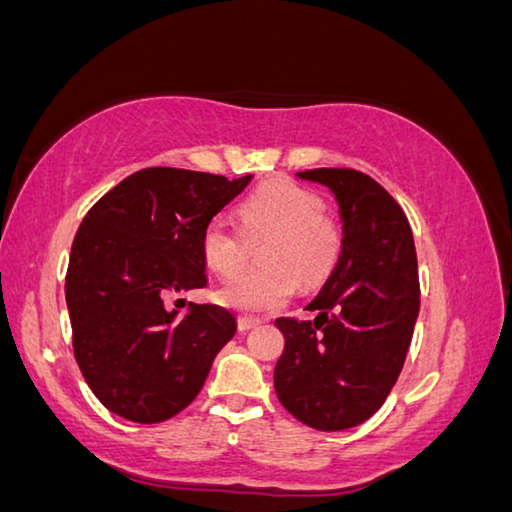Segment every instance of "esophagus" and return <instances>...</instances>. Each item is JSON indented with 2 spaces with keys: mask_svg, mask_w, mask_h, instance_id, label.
Returning <instances> with one entry per match:
<instances>
[{
  "mask_svg": "<svg viewBox=\"0 0 512 512\" xmlns=\"http://www.w3.org/2000/svg\"><path fill=\"white\" fill-rule=\"evenodd\" d=\"M257 324H262V319H257V317H239V331H250V329H255Z\"/></svg>",
  "mask_w": 512,
  "mask_h": 512,
  "instance_id": "1",
  "label": "esophagus"
}]
</instances>
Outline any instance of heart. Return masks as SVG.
I'll list each match as a JSON object with an SVG mask.
<instances>
[{"instance_id": "heart-1", "label": "heart", "mask_w": 512, "mask_h": 512, "mask_svg": "<svg viewBox=\"0 0 512 512\" xmlns=\"http://www.w3.org/2000/svg\"><path fill=\"white\" fill-rule=\"evenodd\" d=\"M239 232L211 220L202 232V255L218 276H233L247 261V243L265 241L257 272L227 280L218 301L236 310H271L303 287L331 276L342 253V227L324 211L322 197L292 181H273L243 197Z\"/></svg>"}]
</instances>
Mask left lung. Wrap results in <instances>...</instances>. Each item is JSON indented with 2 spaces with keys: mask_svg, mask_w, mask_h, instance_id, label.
Returning <instances> with one entry per match:
<instances>
[{
  "mask_svg": "<svg viewBox=\"0 0 512 512\" xmlns=\"http://www.w3.org/2000/svg\"><path fill=\"white\" fill-rule=\"evenodd\" d=\"M299 177L333 190L345 236L308 305L315 322L276 319L285 349L273 386L294 418L335 432L368 421L400 377L421 308L416 246L402 207L368 174L317 167Z\"/></svg>",
  "mask_w": 512,
  "mask_h": 512,
  "instance_id": "obj_1",
  "label": "left lung"
}]
</instances>
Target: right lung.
Returning <instances> with one entry per match:
<instances>
[{"label": "right lung", "instance_id": "add662e5", "mask_svg": "<svg viewBox=\"0 0 512 512\" xmlns=\"http://www.w3.org/2000/svg\"><path fill=\"white\" fill-rule=\"evenodd\" d=\"M253 174L144 167L82 218L66 271L73 354L112 414L160 423L197 398L236 319L213 303L165 301L207 285L202 232Z\"/></svg>", "mask_w": 512, "mask_h": 512}]
</instances>
